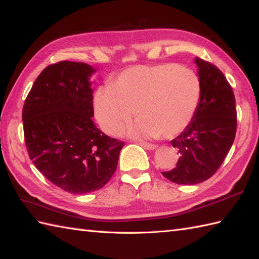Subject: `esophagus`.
<instances>
[{
	"label": "esophagus",
	"mask_w": 259,
	"mask_h": 259,
	"mask_svg": "<svg viewBox=\"0 0 259 259\" xmlns=\"http://www.w3.org/2000/svg\"><path fill=\"white\" fill-rule=\"evenodd\" d=\"M139 144L144 147L145 149H148V151H154V149H156L157 146L154 145V144H149V143H145V142H139Z\"/></svg>",
	"instance_id": "esophagus-1"
}]
</instances>
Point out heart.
<instances>
[{
    "instance_id": "1",
    "label": "heart",
    "mask_w": 259,
    "mask_h": 259,
    "mask_svg": "<svg viewBox=\"0 0 259 259\" xmlns=\"http://www.w3.org/2000/svg\"><path fill=\"white\" fill-rule=\"evenodd\" d=\"M200 93L198 76L187 67L133 66L120 73L112 86L96 91L95 115L103 131L115 135L131 122L135 112L139 119L123 132L125 135L171 139L192 122Z\"/></svg>"
}]
</instances>
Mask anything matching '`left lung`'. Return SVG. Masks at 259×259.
Returning <instances> with one entry per match:
<instances>
[{
  "mask_svg": "<svg viewBox=\"0 0 259 259\" xmlns=\"http://www.w3.org/2000/svg\"><path fill=\"white\" fill-rule=\"evenodd\" d=\"M202 88L192 122L170 141L178 149L176 167L162 171L170 182L196 185L215 174L231 149L236 135L235 96L224 74L210 63L195 57Z\"/></svg>",
  "mask_w": 259,
  "mask_h": 259,
  "instance_id": "8db88e82",
  "label": "left lung"
}]
</instances>
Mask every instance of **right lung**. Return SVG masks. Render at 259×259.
Instances as JSON below:
<instances>
[{
  "label": "right lung",
  "instance_id": "right-lung-1",
  "mask_svg": "<svg viewBox=\"0 0 259 259\" xmlns=\"http://www.w3.org/2000/svg\"><path fill=\"white\" fill-rule=\"evenodd\" d=\"M95 68L62 61L44 68L23 106L28 156L54 185L72 194L97 191L116 170L124 143L105 135L92 117Z\"/></svg>",
  "mask_w": 259,
  "mask_h": 259
}]
</instances>
